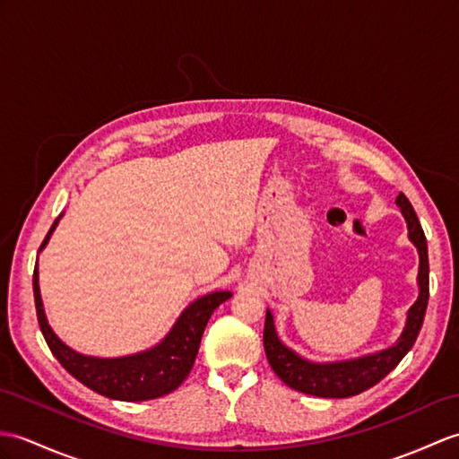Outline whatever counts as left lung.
Here are the masks:
<instances>
[{"instance_id":"obj_1","label":"left lung","mask_w":459,"mask_h":459,"mask_svg":"<svg viewBox=\"0 0 459 459\" xmlns=\"http://www.w3.org/2000/svg\"><path fill=\"white\" fill-rule=\"evenodd\" d=\"M395 204L401 209L404 221H407L409 240L419 252V297L407 311V321H404L403 333L395 340V344L374 351V354L340 361H311L283 344L278 330H275L273 315L270 308H265V356H268L275 376L285 385H290L295 391H301L305 395L325 399H346L351 395H359L361 391L374 387L391 369H395L399 361L412 348L414 340H417L422 328L426 305H429V247H426L424 230L411 201L401 194Z\"/></svg>"}]
</instances>
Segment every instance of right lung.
<instances>
[{
  "label": "right lung",
  "instance_id": "add662e5",
  "mask_svg": "<svg viewBox=\"0 0 459 459\" xmlns=\"http://www.w3.org/2000/svg\"><path fill=\"white\" fill-rule=\"evenodd\" d=\"M60 219L62 215L52 222L39 252L47 248ZM33 291L40 333L62 368L100 395L131 403L164 397L184 383L195 364L201 336H204L212 311L232 297L230 291H211L201 295L179 313L172 328L154 346L126 356L100 358L80 354L68 344H64L48 325L39 287V264L35 265L33 273Z\"/></svg>",
  "mask_w": 459,
  "mask_h": 459
}]
</instances>
